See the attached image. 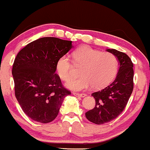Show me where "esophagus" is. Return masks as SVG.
Listing matches in <instances>:
<instances>
[{"label":"esophagus","instance_id":"1","mask_svg":"<svg viewBox=\"0 0 150 150\" xmlns=\"http://www.w3.org/2000/svg\"><path fill=\"white\" fill-rule=\"evenodd\" d=\"M73 94L74 96H79V97H84L86 96V94H85V93H75V92H73Z\"/></svg>","mask_w":150,"mask_h":150}]
</instances>
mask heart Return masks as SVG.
I'll return each instance as SVG.
<instances>
[{"label": "heart", "instance_id": "1", "mask_svg": "<svg viewBox=\"0 0 150 150\" xmlns=\"http://www.w3.org/2000/svg\"><path fill=\"white\" fill-rule=\"evenodd\" d=\"M74 64L80 70L81 77L66 82V87L74 91H84L93 86L96 89L105 87L117 72L118 60L110 52H101L85 45L73 53ZM74 66L67 55L60 57L56 65L57 73L62 80H68L73 75Z\"/></svg>", "mask_w": 150, "mask_h": 150}]
</instances>
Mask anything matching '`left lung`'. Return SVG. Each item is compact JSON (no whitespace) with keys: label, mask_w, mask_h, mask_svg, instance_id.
<instances>
[{"label":"left lung","mask_w":150,"mask_h":150,"mask_svg":"<svg viewBox=\"0 0 150 150\" xmlns=\"http://www.w3.org/2000/svg\"><path fill=\"white\" fill-rule=\"evenodd\" d=\"M118 60V73L115 80L100 91L93 93L96 105L86 112L88 120L96 124L108 123L120 115L127 105L133 89V64L129 56L115 49H107Z\"/></svg>","instance_id":"obj_1"}]
</instances>
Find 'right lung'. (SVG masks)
Listing matches in <instances>:
<instances>
[{"mask_svg":"<svg viewBox=\"0 0 150 150\" xmlns=\"http://www.w3.org/2000/svg\"><path fill=\"white\" fill-rule=\"evenodd\" d=\"M73 47L72 41L45 37L30 42L17 54L12 67L15 96L28 117L49 123L70 95L56 72L59 59Z\"/></svg>","mask_w":150,"mask_h":150,"instance_id":"obj_1","label":"right lung"}]
</instances>
